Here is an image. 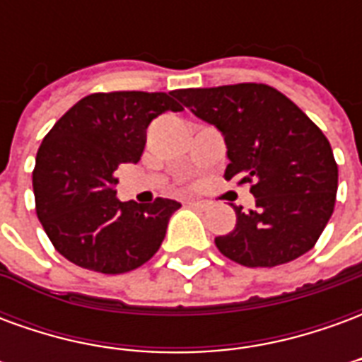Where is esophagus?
Here are the masks:
<instances>
[{
    "label": "esophagus",
    "instance_id": "1",
    "mask_svg": "<svg viewBox=\"0 0 362 362\" xmlns=\"http://www.w3.org/2000/svg\"><path fill=\"white\" fill-rule=\"evenodd\" d=\"M186 204H188L189 207H197V209H205V207H207V204H205V202H199V199H188Z\"/></svg>",
    "mask_w": 362,
    "mask_h": 362
}]
</instances>
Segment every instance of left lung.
Instances as JSON below:
<instances>
[{"label": "left lung", "instance_id": "obj_1", "mask_svg": "<svg viewBox=\"0 0 362 362\" xmlns=\"http://www.w3.org/2000/svg\"><path fill=\"white\" fill-rule=\"evenodd\" d=\"M174 96L225 135V178L250 184L256 207H236V227L215 244L246 267L293 262L316 244L334 213L332 145L291 98L264 83L178 89Z\"/></svg>", "mask_w": 362, "mask_h": 362}]
</instances>
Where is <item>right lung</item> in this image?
I'll use <instances>...</instances> for the list:
<instances>
[{
  "label": "right lung",
  "mask_w": 362,
  "mask_h": 362,
  "mask_svg": "<svg viewBox=\"0 0 362 362\" xmlns=\"http://www.w3.org/2000/svg\"><path fill=\"white\" fill-rule=\"evenodd\" d=\"M184 106L173 93H93L54 124L36 153L33 170L36 215L54 248L71 264L119 275L149 262L180 204L119 202L114 173L137 163L147 127Z\"/></svg>",
  "instance_id": "obj_1"
}]
</instances>
